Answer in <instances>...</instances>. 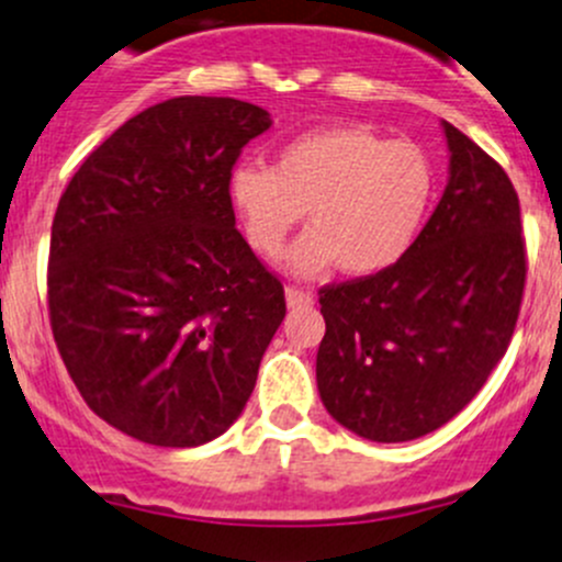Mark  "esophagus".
Listing matches in <instances>:
<instances>
[{"mask_svg": "<svg viewBox=\"0 0 562 562\" xmlns=\"http://www.w3.org/2000/svg\"><path fill=\"white\" fill-rule=\"evenodd\" d=\"M285 299H288V307H310V304H313V293L296 285L285 288Z\"/></svg>", "mask_w": 562, "mask_h": 562, "instance_id": "obj_1", "label": "esophagus"}]
</instances>
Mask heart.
Here are the masks:
<instances>
[{
	"label": "heart",
	"instance_id": "heart-1",
	"mask_svg": "<svg viewBox=\"0 0 562 562\" xmlns=\"http://www.w3.org/2000/svg\"><path fill=\"white\" fill-rule=\"evenodd\" d=\"M431 194L423 148L364 125L307 131L280 150L274 170L244 165L231 176L247 241L263 258L282 252L307 211L313 231L288 255L299 274L331 263L351 277L390 269L417 238Z\"/></svg>",
	"mask_w": 562,
	"mask_h": 562
}]
</instances>
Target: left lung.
I'll return each instance as SVG.
<instances>
[{
    "label": "left lung",
    "mask_w": 562,
    "mask_h": 562,
    "mask_svg": "<svg viewBox=\"0 0 562 562\" xmlns=\"http://www.w3.org/2000/svg\"><path fill=\"white\" fill-rule=\"evenodd\" d=\"M450 181L390 269L318 291L326 412L370 442H408L453 419L505 357L527 282L508 172L445 123Z\"/></svg>",
    "instance_id": "1"
}]
</instances>
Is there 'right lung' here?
Segmentation results:
<instances>
[{
  "instance_id": "right-lung-1",
  "label": "right lung",
  "mask_w": 562,
  "mask_h": 562,
  "mask_svg": "<svg viewBox=\"0 0 562 562\" xmlns=\"http://www.w3.org/2000/svg\"><path fill=\"white\" fill-rule=\"evenodd\" d=\"M269 125L236 98H170L103 139L59 198L54 342L87 406L139 442L198 448L225 434L285 318V288L231 200L244 145Z\"/></svg>"
}]
</instances>
